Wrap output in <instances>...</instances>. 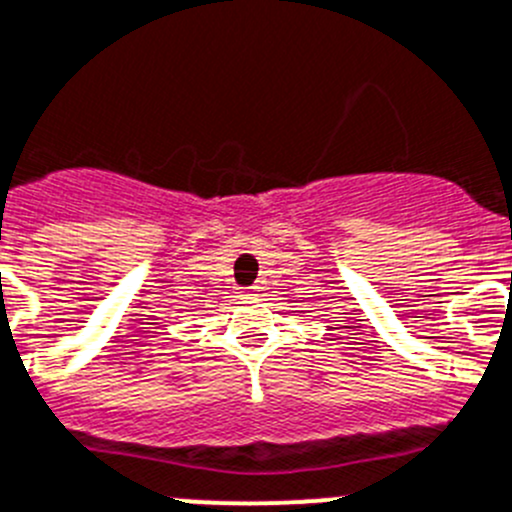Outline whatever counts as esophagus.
Instances as JSON below:
<instances>
[{
	"instance_id": "obj_1",
	"label": "esophagus",
	"mask_w": 512,
	"mask_h": 512,
	"mask_svg": "<svg viewBox=\"0 0 512 512\" xmlns=\"http://www.w3.org/2000/svg\"><path fill=\"white\" fill-rule=\"evenodd\" d=\"M242 295H255V287H245V290H242Z\"/></svg>"
}]
</instances>
